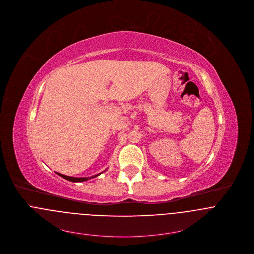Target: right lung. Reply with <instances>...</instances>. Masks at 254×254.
<instances>
[{"mask_svg": "<svg viewBox=\"0 0 254 254\" xmlns=\"http://www.w3.org/2000/svg\"><path fill=\"white\" fill-rule=\"evenodd\" d=\"M56 174L59 175L60 177L64 178V179L68 180L69 182H72V183H81V182H85V181H88V180L93 179V178H96V177H98V176L100 175V174H98V175H95V176H92V177H88V178H73V177L65 176V175H62V174H59V173H56Z\"/></svg>", "mask_w": 254, "mask_h": 254, "instance_id": "obj_1", "label": "right lung"}]
</instances>
